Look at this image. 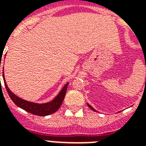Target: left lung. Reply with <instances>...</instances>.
Returning a JSON list of instances; mask_svg holds the SVG:
<instances>
[{
    "label": "left lung",
    "mask_w": 146,
    "mask_h": 146,
    "mask_svg": "<svg viewBox=\"0 0 146 146\" xmlns=\"http://www.w3.org/2000/svg\"><path fill=\"white\" fill-rule=\"evenodd\" d=\"M88 107H89V108H91V109H92V110H93V111H96V110H95V109H94V108L92 107V106H91V105H89L88 103ZM96 112H98V111H96Z\"/></svg>",
    "instance_id": "obj_1"
}]
</instances>
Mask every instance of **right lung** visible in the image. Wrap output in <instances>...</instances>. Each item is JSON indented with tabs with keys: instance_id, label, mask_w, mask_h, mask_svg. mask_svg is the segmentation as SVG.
Returning <instances> with one entry per match:
<instances>
[{
	"instance_id": "right-lung-1",
	"label": "right lung",
	"mask_w": 146,
	"mask_h": 146,
	"mask_svg": "<svg viewBox=\"0 0 146 146\" xmlns=\"http://www.w3.org/2000/svg\"><path fill=\"white\" fill-rule=\"evenodd\" d=\"M3 79H4V82H5L6 90H7L8 95H9L10 98H11V99L13 101L15 104L19 108H21V109L26 110L28 113H32V114H34V115H36V116H48V115H50V114H52V113H55L59 109L62 103V102H63L65 95H66V93L67 87H68V84H69V82L66 84L63 88H62V89L60 91V92L51 101L46 102V103H36V102H32L24 100L23 98H19L16 95H15L12 92H11V90L8 88V85L6 84V81H5V74H4V67H3Z\"/></svg>"
}]
</instances>
